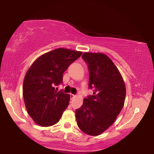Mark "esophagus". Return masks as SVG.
I'll return each mask as SVG.
<instances>
[{
	"label": "esophagus",
	"mask_w": 154,
	"mask_h": 154,
	"mask_svg": "<svg viewBox=\"0 0 154 154\" xmlns=\"http://www.w3.org/2000/svg\"><path fill=\"white\" fill-rule=\"evenodd\" d=\"M75 96H76L75 95H74V94H72V93H71V94H70V97H71V98H72H72H75Z\"/></svg>",
	"instance_id": "esophagus-1"
}]
</instances>
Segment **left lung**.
<instances>
[{"label":"left lung","mask_w":154,"mask_h":154,"mask_svg":"<svg viewBox=\"0 0 154 154\" xmlns=\"http://www.w3.org/2000/svg\"><path fill=\"white\" fill-rule=\"evenodd\" d=\"M82 58L88 65V88L93 90V95L76 109V120L83 132L95 136L114 122L125 103L126 88L119 70L106 55L84 53Z\"/></svg>","instance_id":"8db88e82"}]
</instances>
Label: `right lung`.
Wrapping results in <instances>:
<instances>
[{
    "label": "right lung",
    "instance_id": "right-lung-1",
    "mask_svg": "<svg viewBox=\"0 0 154 154\" xmlns=\"http://www.w3.org/2000/svg\"><path fill=\"white\" fill-rule=\"evenodd\" d=\"M82 53L57 48L42 55L26 72L23 82V97L28 114L43 127L56 124L68 106L70 95L57 86L63 82V74Z\"/></svg>",
    "mask_w": 154,
    "mask_h": 154
}]
</instances>
